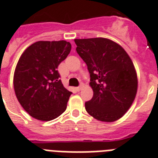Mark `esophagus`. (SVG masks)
I'll return each instance as SVG.
<instances>
[{"instance_id":"34e87169","label":"esophagus","mask_w":158,"mask_h":158,"mask_svg":"<svg viewBox=\"0 0 158 158\" xmlns=\"http://www.w3.org/2000/svg\"><path fill=\"white\" fill-rule=\"evenodd\" d=\"M83 87H84L83 85H81L79 87H77V88H76V90L77 91V92H80V91L82 89H83Z\"/></svg>"}]
</instances>
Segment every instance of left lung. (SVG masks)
<instances>
[{
  "instance_id": "8db88e82",
  "label": "left lung",
  "mask_w": 158,
  "mask_h": 158,
  "mask_svg": "<svg viewBox=\"0 0 158 158\" xmlns=\"http://www.w3.org/2000/svg\"><path fill=\"white\" fill-rule=\"evenodd\" d=\"M77 54L90 73L92 99L85 110L98 121L122 118L135 99L138 79L131 58L118 43L103 37L74 39Z\"/></svg>"
}]
</instances>
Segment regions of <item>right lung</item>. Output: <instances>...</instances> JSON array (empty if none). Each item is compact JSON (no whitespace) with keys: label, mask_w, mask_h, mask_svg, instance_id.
<instances>
[{"label":"right lung","mask_w":158,"mask_h":158,"mask_svg":"<svg viewBox=\"0 0 158 158\" xmlns=\"http://www.w3.org/2000/svg\"><path fill=\"white\" fill-rule=\"evenodd\" d=\"M71 50L66 40H40L26 49L19 59L13 85L17 99L34 118L48 121L66 109L72 94L59 79L57 68Z\"/></svg>","instance_id":"obj_1"}]
</instances>
